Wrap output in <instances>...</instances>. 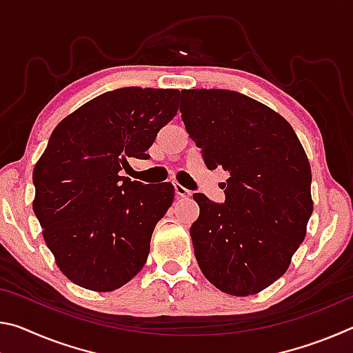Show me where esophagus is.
Here are the masks:
<instances>
[{
	"label": "esophagus",
	"mask_w": 353,
	"mask_h": 353,
	"mask_svg": "<svg viewBox=\"0 0 353 353\" xmlns=\"http://www.w3.org/2000/svg\"><path fill=\"white\" fill-rule=\"evenodd\" d=\"M174 193H176V196H179V198H187V196H190V191L177 182L174 183Z\"/></svg>",
	"instance_id": "esophagus-1"
}]
</instances>
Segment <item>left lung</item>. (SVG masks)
<instances>
[{
	"label": "left lung",
	"instance_id": "left-lung-1",
	"mask_svg": "<svg viewBox=\"0 0 353 353\" xmlns=\"http://www.w3.org/2000/svg\"><path fill=\"white\" fill-rule=\"evenodd\" d=\"M181 113L207 168L229 172L224 204L193 194L196 260L225 294H256L283 276L307 235L313 213L307 154L282 115L241 93L182 90Z\"/></svg>",
	"mask_w": 353,
	"mask_h": 353
}]
</instances>
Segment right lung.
<instances>
[{"mask_svg":"<svg viewBox=\"0 0 353 353\" xmlns=\"http://www.w3.org/2000/svg\"><path fill=\"white\" fill-rule=\"evenodd\" d=\"M179 90L126 87L88 101L52 130L35 163L32 208L59 270L85 290L121 288L145 266L174 187L123 176L176 117Z\"/></svg>","mask_w":353,"mask_h":353,"instance_id":"obj_1","label":"right lung"}]
</instances>
